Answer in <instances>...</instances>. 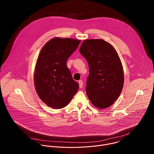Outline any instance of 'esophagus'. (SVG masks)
Masks as SVG:
<instances>
[{
  "label": "esophagus",
  "instance_id": "obj_1",
  "mask_svg": "<svg viewBox=\"0 0 154 154\" xmlns=\"http://www.w3.org/2000/svg\"><path fill=\"white\" fill-rule=\"evenodd\" d=\"M79 87H80V88H82L83 87V82H82V80H79Z\"/></svg>",
  "mask_w": 154,
  "mask_h": 154
}]
</instances>
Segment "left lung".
Listing matches in <instances>:
<instances>
[{
	"instance_id": "left-lung-1",
	"label": "left lung",
	"mask_w": 154,
	"mask_h": 154,
	"mask_svg": "<svg viewBox=\"0 0 154 154\" xmlns=\"http://www.w3.org/2000/svg\"><path fill=\"white\" fill-rule=\"evenodd\" d=\"M80 53L89 66L86 93L92 104L99 109L109 107L119 97L124 77L121 61L114 48L102 39L84 40Z\"/></svg>"
}]
</instances>
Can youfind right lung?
Listing matches in <instances>:
<instances>
[{
	"instance_id": "add662e5",
	"label": "right lung",
	"mask_w": 154,
	"mask_h": 154,
	"mask_svg": "<svg viewBox=\"0 0 154 154\" xmlns=\"http://www.w3.org/2000/svg\"><path fill=\"white\" fill-rule=\"evenodd\" d=\"M80 42L79 39L55 37L39 52L34 72L35 87L41 100L52 108L66 106L79 90L66 61Z\"/></svg>"
}]
</instances>
